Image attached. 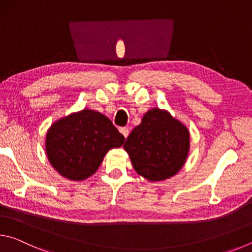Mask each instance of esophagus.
I'll return each instance as SVG.
<instances>
[{
    "mask_svg": "<svg viewBox=\"0 0 252 252\" xmlns=\"http://www.w3.org/2000/svg\"><path fill=\"white\" fill-rule=\"evenodd\" d=\"M120 132L123 134L125 138H127V135H129V133H130V130L127 129V127H120Z\"/></svg>",
    "mask_w": 252,
    "mask_h": 252,
    "instance_id": "obj_1",
    "label": "esophagus"
}]
</instances>
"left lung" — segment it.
<instances>
[{
  "instance_id": "8db88e82",
  "label": "left lung",
  "mask_w": 252,
  "mask_h": 252,
  "mask_svg": "<svg viewBox=\"0 0 252 252\" xmlns=\"http://www.w3.org/2000/svg\"><path fill=\"white\" fill-rule=\"evenodd\" d=\"M189 131L167 111L152 109L144 114L123 148L132 165L148 180L160 181L176 174L189 152Z\"/></svg>"
}]
</instances>
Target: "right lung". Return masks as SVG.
<instances>
[{
  "instance_id": "1",
  "label": "right lung",
  "mask_w": 252,
  "mask_h": 252,
  "mask_svg": "<svg viewBox=\"0 0 252 252\" xmlns=\"http://www.w3.org/2000/svg\"><path fill=\"white\" fill-rule=\"evenodd\" d=\"M125 136L110 119L83 110L54 123L46 134L50 163L70 180H84L94 173L110 149L121 147Z\"/></svg>"
}]
</instances>
